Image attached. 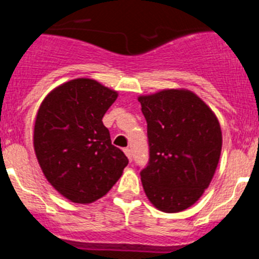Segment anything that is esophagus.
I'll return each instance as SVG.
<instances>
[{
  "instance_id": "obj_1",
  "label": "esophagus",
  "mask_w": 259,
  "mask_h": 259,
  "mask_svg": "<svg viewBox=\"0 0 259 259\" xmlns=\"http://www.w3.org/2000/svg\"><path fill=\"white\" fill-rule=\"evenodd\" d=\"M123 152L125 153V155H127V157H128V159H130V161H132L131 149H130V148H124V149H123Z\"/></svg>"
}]
</instances>
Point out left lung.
<instances>
[{"label":"left lung","instance_id":"obj_1","mask_svg":"<svg viewBox=\"0 0 259 259\" xmlns=\"http://www.w3.org/2000/svg\"><path fill=\"white\" fill-rule=\"evenodd\" d=\"M148 124L149 162L140 172L146 197L158 210L179 212L202 196L222 150L218 119L187 89L140 96Z\"/></svg>","mask_w":259,"mask_h":259}]
</instances>
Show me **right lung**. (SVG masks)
Instances as JSON below:
<instances>
[{
	"label": "right lung",
	"instance_id": "right-lung-1",
	"mask_svg": "<svg viewBox=\"0 0 259 259\" xmlns=\"http://www.w3.org/2000/svg\"><path fill=\"white\" fill-rule=\"evenodd\" d=\"M116 97L115 91L80 77L53 89L40 105L33 131L36 157L48 182L72 202L101 198L128 164L102 123Z\"/></svg>",
	"mask_w": 259,
	"mask_h": 259
}]
</instances>
